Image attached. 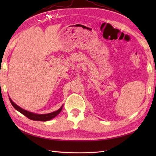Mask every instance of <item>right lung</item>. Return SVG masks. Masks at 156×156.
<instances>
[{"instance_id": "1", "label": "right lung", "mask_w": 156, "mask_h": 156, "mask_svg": "<svg viewBox=\"0 0 156 156\" xmlns=\"http://www.w3.org/2000/svg\"><path fill=\"white\" fill-rule=\"evenodd\" d=\"M10 102H11V105H12V107H14L16 111H18L19 112H21L23 115H24L25 116H26L27 118H29V119L33 121H49L52 119L53 118L55 117L59 112H60L62 110V107H62L59 108L58 110H57L56 111L50 112V113H48V114H36V113H34L32 112H29L25 110L22 108H21L17 105H16L14 102H13L11 98H9Z\"/></svg>"}]
</instances>
